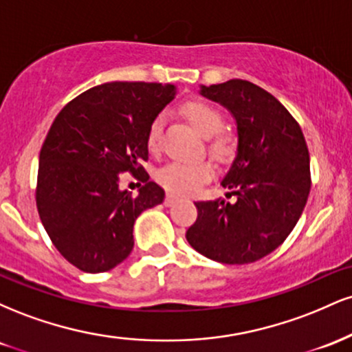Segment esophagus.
I'll return each instance as SVG.
<instances>
[{"mask_svg":"<svg viewBox=\"0 0 352 352\" xmlns=\"http://www.w3.org/2000/svg\"><path fill=\"white\" fill-rule=\"evenodd\" d=\"M177 200H179V197H177L175 193H167V195H165L164 204H165V205H172L173 201H177Z\"/></svg>","mask_w":352,"mask_h":352,"instance_id":"esophagus-1","label":"esophagus"}]
</instances>
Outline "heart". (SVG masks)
Returning a JSON list of instances; mask_svg holds the SVG:
<instances>
[{"label": "heart", "instance_id": "1", "mask_svg": "<svg viewBox=\"0 0 352 352\" xmlns=\"http://www.w3.org/2000/svg\"><path fill=\"white\" fill-rule=\"evenodd\" d=\"M182 114L201 135L208 137L207 148L218 162H230L236 155L238 139L233 132L225 131V117L215 106L200 99L185 100L180 107ZM164 119L162 116L152 120L147 132V147L152 153L162 148ZM213 173L208 160H172L159 168L155 179L164 188L175 193L195 192Z\"/></svg>", "mask_w": 352, "mask_h": 352}]
</instances>
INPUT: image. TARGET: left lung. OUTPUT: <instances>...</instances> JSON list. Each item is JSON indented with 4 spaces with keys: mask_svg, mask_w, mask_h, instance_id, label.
<instances>
[{
    "mask_svg": "<svg viewBox=\"0 0 352 352\" xmlns=\"http://www.w3.org/2000/svg\"><path fill=\"white\" fill-rule=\"evenodd\" d=\"M236 119L238 153L223 185L233 201H195L187 241L210 260L253 263L276 250L300 220L311 188L309 152L300 124L256 84L232 79L201 86Z\"/></svg>",
    "mask_w": 352,
    "mask_h": 352,
    "instance_id": "left-lung-1",
    "label": "left lung"
}]
</instances>
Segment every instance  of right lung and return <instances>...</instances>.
Here are the masks:
<instances>
[{
	"mask_svg": "<svg viewBox=\"0 0 352 352\" xmlns=\"http://www.w3.org/2000/svg\"><path fill=\"white\" fill-rule=\"evenodd\" d=\"M175 96L172 84L106 82L56 116L39 152L36 207L58 252L86 273L109 272L134 248V221L162 204L151 182L147 132ZM120 173L144 185L139 196L118 188Z\"/></svg>",
	"mask_w": 352,
	"mask_h": 352,
	"instance_id": "obj_1",
	"label": "right lung"
}]
</instances>
